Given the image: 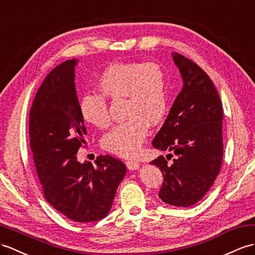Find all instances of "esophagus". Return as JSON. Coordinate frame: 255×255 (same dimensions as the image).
Listing matches in <instances>:
<instances>
[{
  "mask_svg": "<svg viewBox=\"0 0 255 255\" xmlns=\"http://www.w3.org/2000/svg\"><path fill=\"white\" fill-rule=\"evenodd\" d=\"M126 164L128 170H137L139 167V161L135 159H128L126 161Z\"/></svg>",
  "mask_w": 255,
  "mask_h": 255,
  "instance_id": "34e87169",
  "label": "esophagus"
}]
</instances>
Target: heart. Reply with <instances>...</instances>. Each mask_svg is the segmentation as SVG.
Segmentation results:
<instances>
[{
	"instance_id": "b5f03b06",
	"label": "heart",
	"mask_w": 255,
	"mask_h": 255,
	"mask_svg": "<svg viewBox=\"0 0 255 255\" xmlns=\"http://www.w3.org/2000/svg\"><path fill=\"white\" fill-rule=\"evenodd\" d=\"M101 93H89L80 99L82 119L98 128L111 123L109 105L106 98H123L126 121L118 124L104 136L102 146L107 151L122 157H133L140 150L149 124L163 120L170 102L169 79L161 66L152 63L113 64L97 80Z\"/></svg>"
}]
</instances>
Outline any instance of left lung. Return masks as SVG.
<instances>
[{
  "label": "left lung",
  "mask_w": 255,
  "mask_h": 255,
  "mask_svg": "<svg viewBox=\"0 0 255 255\" xmlns=\"http://www.w3.org/2000/svg\"><path fill=\"white\" fill-rule=\"evenodd\" d=\"M173 60L184 85L152 146L173 151L175 158L167 163L160 156L151 163L163 175L160 199L187 208L206 196L221 171L224 113L219 93L202 68L178 53H173ZM171 158L173 154H167Z\"/></svg>",
  "instance_id": "8db88e82"
}]
</instances>
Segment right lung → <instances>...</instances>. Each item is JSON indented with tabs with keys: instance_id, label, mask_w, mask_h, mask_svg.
Here are the masks:
<instances>
[{
	"instance_id": "right-lung-1",
	"label": "right lung",
	"mask_w": 255,
	"mask_h": 255,
	"mask_svg": "<svg viewBox=\"0 0 255 255\" xmlns=\"http://www.w3.org/2000/svg\"><path fill=\"white\" fill-rule=\"evenodd\" d=\"M76 59L49 72L36 92L29 116L30 148L43 196L68 219L92 223L106 217L127 173L122 161L98 156L96 165L80 163L86 128L74 84Z\"/></svg>"
}]
</instances>
